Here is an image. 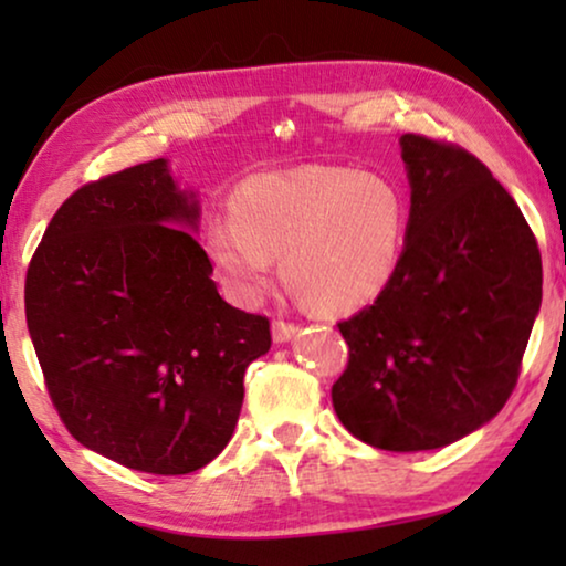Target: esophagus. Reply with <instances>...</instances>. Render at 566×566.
Returning a JSON list of instances; mask_svg holds the SVG:
<instances>
[{"label":"esophagus","mask_w":566,"mask_h":566,"mask_svg":"<svg viewBox=\"0 0 566 566\" xmlns=\"http://www.w3.org/2000/svg\"><path fill=\"white\" fill-rule=\"evenodd\" d=\"M298 327L293 322H285V319H275L273 322V339L275 343H289V339L296 335Z\"/></svg>","instance_id":"esophagus-1"}]
</instances>
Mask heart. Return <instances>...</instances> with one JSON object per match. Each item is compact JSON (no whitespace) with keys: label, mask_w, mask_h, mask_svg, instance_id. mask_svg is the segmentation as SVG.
Returning <instances> with one entry per match:
<instances>
[{"label":"heart","mask_w":566,"mask_h":566,"mask_svg":"<svg viewBox=\"0 0 566 566\" xmlns=\"http://www.w3.org/2000/svg\"><path fill=\"white\" fill-rule=\"evenodd\" d=\"M409 211L389 177L345 167L268 172L239 185L231 219L206 229V254L223 285L258 301L283 277L312 304L345 312L374 301L397 273Z\"/></svg>","instance_id":"1"}]
</instances>
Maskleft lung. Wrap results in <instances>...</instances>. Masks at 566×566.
I'll use <instances>...</instances> for the list:
<instances>
[{
	"instance_id": "8db88e82",
	"label": "left lung",
	"mask_w": 566,
	"mask_h": 566,
	"mask_svg": "<svg viewBox=\"0 0 566 566\" xmlns=\"http://www.w3.org/2000/svg\"><path fill=\"white\" fill-rule=\"evenodd\" d=\"M412 206L389 285L339 322V422L384 451H430L513 394L541 306V252L513 196L459 144L401 136Z\"/></svg>"
}]
</instances>
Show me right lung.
<instances>
[{
    "instance_id": "right-lung-1",
    "label": "right lung",
    "mask_w": 566,
    "mask_h": 566,
    "mask_svg": "<svg viewBox=\"0 0 566 566\" xmlns=\"http://www.w3.org/2000/svg\"><path fill=\"white\" fill-rule=\"evenodd\" d=\"M198 200L165 159L82 185L25 275L45 389L82 446L146 474H190L229 443L270 319L219 296L190 231Z\"/></svg>"
}]
</instances>
